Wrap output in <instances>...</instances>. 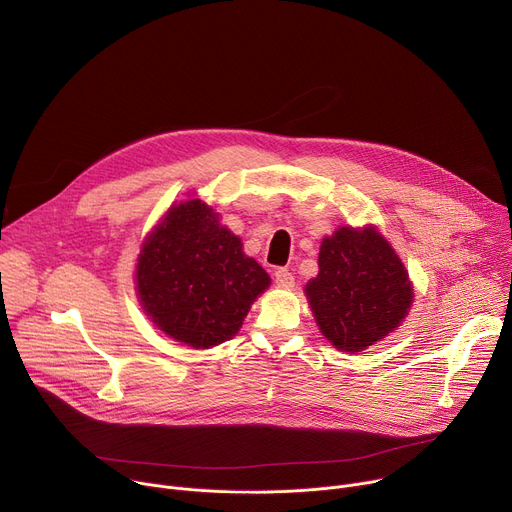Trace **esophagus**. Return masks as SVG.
<instances>
[{"instance_id": "obj_1", "label": "esophagus", "mask_w": 512, "mask_h": 512, "mask_svg": "<svg viewBox=\"0 0 512 512\" xmlns=\"http://www.w3.org/2000/svg\"><path fill=\"white\" fill-rule=\"evenodd\" d=\"M274 278H276V284L282 286V288H290V286L294 284V276L290 274V271H288L286 267H278Z\"/></svg>"}]
</instances>
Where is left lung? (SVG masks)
Returning a JSON list of instances; mask_svg holds the SVG:
<instances>
[{"label": "left lung", "mask_w": 512, "mask_h": 512, "mask_svg": "<svg viewBox=\"0 0 512 512\" xmlns=\"http://www.w3.org/2000/svg\"><path fill=\"white\" fill-rule=\"evenodd\" d=\"M304 294L321 333L352 354L397 329L414 298L407 269L374 226H342L325 236L319 274Z\"/></svg>", "instance_id": "left-lung-1"}]
</instances>
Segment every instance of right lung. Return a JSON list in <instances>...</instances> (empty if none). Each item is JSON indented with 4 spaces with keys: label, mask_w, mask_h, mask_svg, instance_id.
Instances as JSON below:
<instances>
[{
    "label": "right lung",
    "mask_w": 512,
    "mask_h": 512,
    "mask_svg": "<svg viewBox=\"0 0 512 512\" xmlns=\"http://www.w3.org/2000/svg\"><path fill=\"white\" fill-rule=\"evenodd\" d=\"M269 284L267 271L243 253L241 238L201 199L170 208L135 265L146 315L168 337L197 350L236 335Z\"/></svg>",
    "instance_id": "obj_1"
}]
</instances>
